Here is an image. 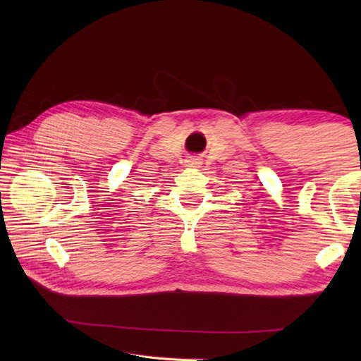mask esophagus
I'll return each instance as SVG.
<instances>
[{
    "mask_svg": "<svg viewBox=\"0 0 361 361\" xmlns=\"http://www.w3.org/2000/svg\"><path fill=\"white\" fill-rule=\"evenodd\" d=\"M189 167H197L198 164H200V161H198V158H190L186 161Z\"/></svg>",
    "mask_w": 361,
    "mask_h": 361,
    "instance_id": "34e87169",
    "label": "esophagus"
}]
</instances>
